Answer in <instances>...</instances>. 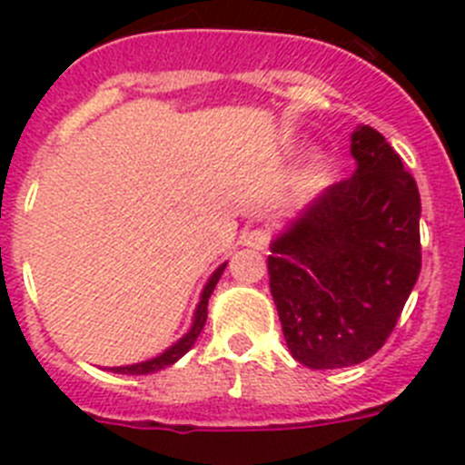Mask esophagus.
Returning a JSON list of instances; mask_svg holds the SVG:
<instances>
[{
	"instance_id": "esophagus-1",
	"label": "esophagus",
	"mask_w": 465,
	"mask_h": 465,
	"mask_svg": "<svg viewBox=\"0 0 465 465\" xmlns=\"http://www.w3.org/2000/svg\"><path fill=\"white\" fill-rule=\"evenodd\" d=\"M242 244L252 246V249H256V252H265V249H268V244H270V232H268V230H262V228L249 230V232L242 237Z\"/></svg>"
}]
</instances>
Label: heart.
Here are the masks:
<instances>
[{
	"label": "heart",
	"mask_w": 465,
	"mask_h": 465,
	"mask_svg": "<svg viewBox=\"0 0 465 465\" xmlns=\"http://www.w3.org/2000/svg\"><path fill=\"white\" fill-rule=\"evenodd\" d=\"M322 165H323L322 155H319V153L312 155L310 163H307L305 170H302V174H300L298 182H295V191H298V193H307V191H310V188L314 186L319 172H322Z\"/></svg>",
	"instance_id": "obj_1"
}]
</instances>
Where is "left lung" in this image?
<instances>
[{"instance_id":"1","label":"left lung","mask_w":465,"mask_h":465,"mask_svg":"<svg viewBox=\"0 0 465 465\" xmlns=\"http://www.w3.org/2000/svg\"><path fill=\"white\" fill-rule=\"evenodd\" d=\"M356 172L314 197L270 244V291L298 363H363L396 328L421 270L417 182L371 125L351 133Z\"/></svg>"}]
</instances>
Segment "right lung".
<instances>
[{
	"mask_svg": "<svg viewBox=\"0 0 465 465\" xmlns=\"http://www.w3.org/2000/svg\"><path fill=\"white\" fill-rule=\"evenodd\" d=\"M225 265H228V262H223V265H219V268L213 270V274L209 277V282L204 283L203 293H200V302H197L195 314H193V323H191V328H188V332L183 335V338L176 340L172 347H167L165 351L155 356V359L142 361V363H133V365H118V368H109V371L118 372V375H149V372L163 371V368H167V365H174L176 361L182 359L188 349L195 344L197 335H200V331L204 328V322H207L209 295H212L213 289H216V283H219L221 274H223V270H225Z\"/></svg>",
	"mask_w": 465,
	"mask_h": 465,
	"instance_id": "add662e5",
	"label": "right lung"
}]
</instances>
